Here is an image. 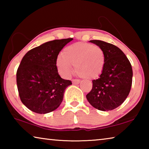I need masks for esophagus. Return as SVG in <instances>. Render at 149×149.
Here are the masks:
<instances>
[{
    "label": "esophagus",
    "instance_id": "1",
    "mask_svg": "<svg viewBox=\"0 0 149 149\" xmlns=\"http://www.w3.org/2000/svg\"><path fill=\"white\" fill-rule=\"evenodd\" d=\"M80 83V80L79 79H73L72 84L74 85H78Z\"/></svg>",
    "mask_w": 149,
    "mask_h": 149
}]
</instances>
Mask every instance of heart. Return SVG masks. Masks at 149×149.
I'll return each mask as SVG.
<instances>
[{"label": "heart", "instance_id": "1", "mask_svg": "<svg viewBox=\"0 0 149 149\" xmlns=\"http://www.w3.org/2000/svg\"><path fill=\"white\" fill-rule=\"evenodd\" d=\"M106 54L101 47L87 42H77L64 48L59 55L56 65L59 74L69 77L75 66V73L85 79H93L102 74Z\"/></svg>", "mask_w": 149, "mask_h": 149}]
</instances>
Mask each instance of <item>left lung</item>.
<instances>
[{
  "label": "left lung",
  "instance_id": "8db88e82",
  "mask_svg": "<svg viewBox=\"0 0 149 149\" xmlns=\"http://www.w3.org/2000/svg\"><path fill=\"white\" fill-rule=\"evenodd\" d=\"M106 54L104 70L99 78L93 80V88L86 95L93 107L102 111L114 110L127 97L132 85V65L119 48L108 42L91 40Z\"/></svg>",
  "mask_w": 149,
  "mask_h": 149
}]
</instances>
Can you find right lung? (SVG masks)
Here are the masks:
<instances>
[{"label":"right lung","mask_w":149,"mask_h":149,"mask_svg":"<svg viewBox=\"0 0 149 149\" xmlns=\"http://www.w3.org/2000/svg\"><path fill=\"white\" fill-rule=\"evenodd\" d=\"M72 38L49 41L30 50L22 58L16 73L19 98L26 107L37 114L52 112L62 102L65 89L72 85L58 73L59 52Z\"/></svg>","instance_id":"1"}]
</instances>
